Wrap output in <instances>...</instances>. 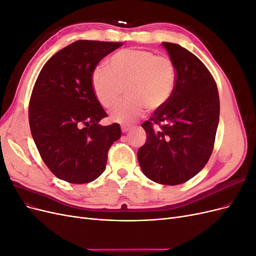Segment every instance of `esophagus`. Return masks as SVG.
Segmentation results:
<instances>
[{
	"mask_svg": "<svg viewBox=\"0 0 256 256\" xmlns=\"http://www.w3.org/2000/svg\"><path fill=\"white\" fill-rule=\"evenodd\" d=\"M120 129H122V134H126L127 131L130 129V126H128V125H122Z\"/></svg>",
	"mask_w": 256,
	"mask_h": 256,
	"instance_id": "34e87169",
	"label": "esophagus"
}]
</instances>
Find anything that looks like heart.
<instances>
[{"mask_svg": "<svg viewBox=\"0 0 256 256\" xmlns=\"http://www.w3.org/2000/svg\"><path fill=\"white\" fill-rule=\"evenodd\" d=\"M108 66H98L92 74V86L98 102L111 109L127 86L129 97L111 112V120L131 124L150 110H157L172 95L176 68L171 58L144 49H122L110 58Z\"/></svg>", "mask_w": 256, "mask_h": 256, "instance_id": "heart-1", "label": "heart"}]
</instances>
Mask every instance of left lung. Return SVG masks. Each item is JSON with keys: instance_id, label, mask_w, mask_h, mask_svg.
<instances>
[{"instance_id": "obj_1", "label": "left lung", "mask_w": 256, "mask_h": 256, "mask_svg": "<svg viewBox=\"0 0 256 256\" xmlns=\"http://www.w3.org/2000/svg\"><path fill=\"white\" fill-rule=\"evenodd\" d=\"M162 46L175 64V86L164 106L142 124L147 140L138 160L150 180L175 186L194 177L210 158L220 102L212 74L194 54L176 44Z\"/></svg>"}]
</instances>
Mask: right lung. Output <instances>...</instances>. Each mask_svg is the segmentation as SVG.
Masks as SVG:
<instances>
[{
    "label": "right lung",
    "instance_id": "right-lung-1",
    "mask_svg": "<svg viewBox=\"0 0 256 256\" xmlns=\"http://www.w3.org/2000/svg\"><path fill=\"white\" fill-rule=\"evenodd\" d=\"M122 42L78 40L44 64L28 106L33 140L44 162L62 180L85 184L106 168L108 152L120 138L118 124L102 126L106 116L92 86V74Z\"/></svg>",
    "mask_w": 256,
    "mask_h": 256
}]
</instances>
